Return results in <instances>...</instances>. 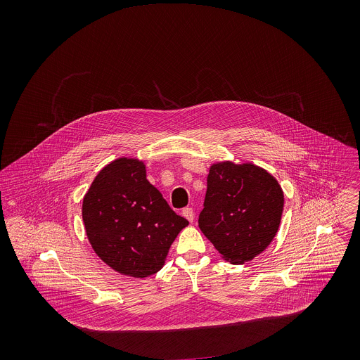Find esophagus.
<instances>
[{
	"label": "esophagus",
	"mask_w": 360,
	"mask_h": 360,
	"mask_svg": "<svg viewBox=\"0 0 360 360\" xmlns=\"http://www.w3.org/2000/svg\"><path fill=\"white\" fill-rule=\"evenodd\" d=\"M181 213H183V216H184L188 221L193 223V220H194V210H193L191 207H184Z\"/></svg>",
	"instance_id": "obj_1"
}]
</instances>
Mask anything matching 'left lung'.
Returning <instances> with one entry per match:
<instances>
[{"label":"left lung","mask_w":360,"mask_h":360,"mask_svg":"<svg viewBox=\"0 0 360 360\" xmlns=\"http://www.w3.org/2000/svg\"><path fill=\"white\" fill-rule=\"evenodd\" d=\"M284 193L274 176L251 162H216L209 167L200 229L221 257L243 264L276 237Z\"/></svg>","instance_id":"1"}]
</instances>
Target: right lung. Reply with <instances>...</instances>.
Segmentation results:
<instances>
[{
  "instance_id": "obj_1",
  "label": "right lung",
  "mask_w": 360,
  "mask_h": 360,
  "mask_svg": "<svg viewBox=\"0 0 360 360\" xmlns=\"http://www.w3.org/2000/svg\"><path fill=\"white\" fill-rule=\"evenodd\" d=\"M87 238L115 271L144 278L159 271L188 220L147 180L146 163L117 158L100 170L83 198Z\"/></svg>"
}]
</instances>
